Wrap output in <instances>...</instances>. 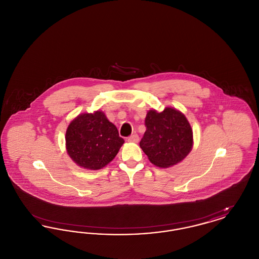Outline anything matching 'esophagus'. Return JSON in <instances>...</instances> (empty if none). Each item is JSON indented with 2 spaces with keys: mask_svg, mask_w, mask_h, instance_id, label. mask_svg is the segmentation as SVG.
Wrapping results in <instances>:
<instances>
[{
  "mask_svg": "<svg viewBox=\"0 0 259 259\" xmlns=\"http://www.w3.org/2000/svg\"><path fill=\"white\" fill-rule=\"evenodd\" d=\"M128 142H131V143H138L139 142V136L137 134H133V135L130 136L128 138Z\"/></svg>",
  "mask_w": 259,
  "mask_h": 259,
  "instance_id": "34e87169",
  "label": "esophagus"
}]
</instances>
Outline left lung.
Instances as JSON below:
<instances>
[{"mask_svg":"<svg viewBox=\"0 0 259 259\" xmlns=\"http://www.w3.org/2000/svg\"><path fill=\"white\" fill-rule=\"evenodd\" d=\"M147 130L140 147L157 167L169 168L184 160L193 146V132L185 114L174 108L161 112L150 110L145 120Z\"/></svg>","mask_w":259,"mask_h":259,"instance_id":"obj_1","label":"left lung"}]
</instances>
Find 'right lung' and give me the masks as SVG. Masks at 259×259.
I'll use <instances>...</instances> for the list:
<instances>
[{
  "label": "right lung",
  "instance_id": "1",
  "mask_svg": "<svg viewBox=\"0 0 259 259\" xmlns=\"http://www.w3.org/2000/svg\"><path fill=\"white\" fill-rule=\"evenodd\" d=\"M65 139L69 156L88 170L104 168L124 144L115 125L101 111L77 115L69 124Z\"/></svg>",
  "mask_w": 259,
  "mask_h": 259
}]
</instances>
